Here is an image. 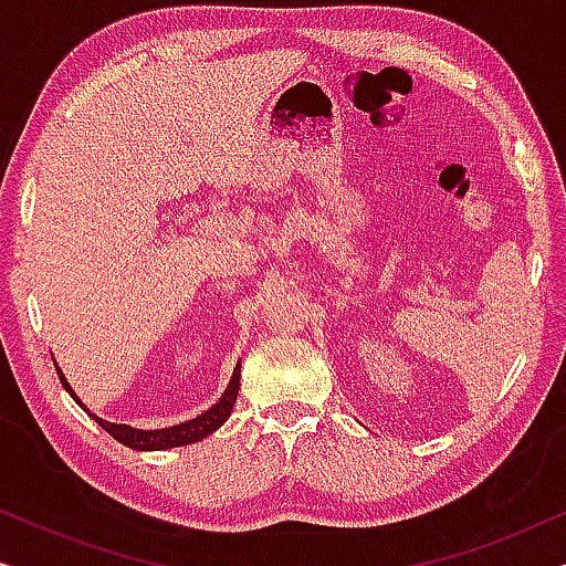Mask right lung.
<instances>
[{
    "label": "right lung",
    "instance_id": "1",
    "mask_svg": "<svg viewBox=\"0 0 566 566\" xmlns=\"http://www.w3.org/2000/svg\"><path fill=\"white\" fill-rule=\"evenodd\" d=\"M59 370V378L61 384H64V389L72 394V399L80 405L84 412H87L90 417H95V422L99 424V428L111 432V436L118 440V443L134 448V451H167V448H177V446H190V443H198V440H203L211 436V432H216L221 428L223 422L229 420L231 409H234L237 405V394H239V370H242V366L234 368V376H231V381L227 386V391L221 394V399L216 401V405L211 409H206L203 415L192 417V420L188 422H180V424H172V428H159V430H138V428H130V424H118V422H107L103 420V417L92 415L87 407L82 405V399L76 397L72 386H69L66 376L61 374Z\"/></svg>",
    "mask_w": 566,
    "mask_h": 566
}]
</instances>
